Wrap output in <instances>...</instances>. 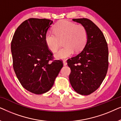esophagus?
Segmentation results:
<instances>
[{
    "label": "esophagus",
    "mask_w": 121,
    "mask_h": 121,
    "mask_svg": "<svg viewBox=\"0 0 121 121\" xmlns=\"http://www.w3.org/2000/svg\"><path fill=\"white\" fill-rule=\"evenodd\" d=\"M63 65L64 66H65V65H67V62H66L65 60H63Z\"/></svg>",
    "instance_id": "1"
}]
</instances>
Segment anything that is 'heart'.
<instances>
[{"instance_id": "heart-1", "label": "heart", "mask_w": 121, "mask_h": 121, "mask_svg": "<svg viewBox=\"0 0 121 121\" xmlns=\"http://www.w3.org/2000/svg\"><path fill=\"white\" fill-rule=\"evenodd\" d=\"M54 32L47 31L44 36V41L48 48L51 52H55L58 48L59 40L64 39L63 44L64 46L54 54L57 59L70 57L74 51L80 52L86 44L88 35L86 29L82 25L62 20L54 25Z\"/></svg>"}]
</instances>
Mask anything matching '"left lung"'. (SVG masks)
Listing matches in <instances>:
<instances>
[{"label": "left lung", "instance_id": "left-lung-1", "mask_svg": "<svg viewBox=\"0 0 121 121\" xmlns=\"http://www.w3.org/2000/svg\"><path fill=\"white\" fill-rule=\"evenodd\" d=\"M87 32L86 44L82 52L67 60L70 68L69 81L74 90L88 95L100 87L106 75L108 67V49L103 33L90 20L74 19Z\"/></svg>", "mask_w": 121, "mask_h": 121}]
</instances>
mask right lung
<instances>
[{
  "label": "right lung",
  "instance_id": "add662e5",
  "mask_svg": "<svg viewBox=\"0 0 121 121\" xmlns=\"http://www.w3.org/2000/svg\"><path fill=\"white\" fill-rule=\"evenodd\" d=\"M53 21L31 18L17 28L11 43L13 68L26 90L35 94L48 91L63 66L61 60H52L44 36Z\"/></svg>",
  "mask_w": 121,
  "mask_h": 121
}]
</instances>
